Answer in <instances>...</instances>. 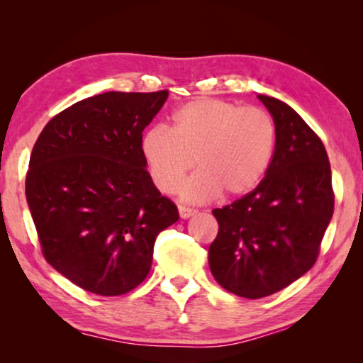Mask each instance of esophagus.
<instances>
[{
  "label": "esophagus",
  "mask_w": 363,
  "mask_h": 363,
  "mask_svg": "<svg viewBox=\"0 0 363 363\" xmlns=\"http://www.w3.org/2000/svg\"><path fill=\"white\" fill-rule=\"evenodd\" d=\"M194 214H196V210H194V208L179 205V216H181L182 219H187V218H190V216H194Z\"/></svg>",
  "instance_id": "34e87169"
}]
</instances>
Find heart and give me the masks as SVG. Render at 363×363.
<instances>
[{
    "mask_svg": "<svg viewBox=\"0 0 363 363\" xmlns=\"http://www.w3.org/2000/svg\"><path fill=\"white\" fill-rule=\"evenodd\" d=\"M277 128L266 110L242 107L216 97H196L173 113L171 131L153 126L140 150L155 186L174 192L194 167L199 171L181 186L184 200L242 196L259 186L272 162Z\"/></svg>",
    "mask_w": 363,
    "mask_h": 363,
    "instance_id": "1",
    "label": "heart"
}]
</instances>
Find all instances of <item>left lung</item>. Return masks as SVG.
<instances>
[{
	"mask_svg": "<svg viewBox=\"0 0 363 363\" xmlns=\"http://www.w3.org/2000/svg\"><path fill=\"white\" fill-rule=\"evenodd\" d=\"M257 99L277 128L272 162L253 192L213 210L219 230L208 250L218 284L248 299L284 290L314 266L335 210L320 138L285 102Z\"/></svg>",
	"mask_w": 363,
	"mask_h": 363,
	"instance_id": "obj_1",
	"label": "left lung"
}]
</instances>
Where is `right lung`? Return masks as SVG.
Listing matches in <instances>:
<instances>
[{
  "label": "right lung",
  "instance_id": "obj_1",
  "mask_svg": "<svg viewBox=\"0 0 363 363\" xmlns=\"http://www.w3.org/2000/svg\"><path fill=\"white\" fill-rule=\"evenodd\" d=\"M168 91L97 94L49 120L26 195L45 259L73 284L118 296L149 274L157 235L179 219L140 150Z\"/></svg>",
  "mask_w": 363,
  "mask_h": 363
}]
</instances>
